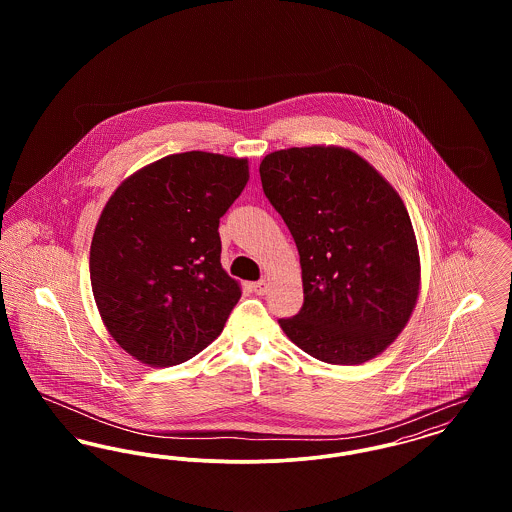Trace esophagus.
I'll list each match as a JSON object with an SVG mask.
<instances>
[{
    "label": "esophagus",
    "mask_w": 512,
    "mask_h": 512,
    "mask_svg": "<svg viewBox=\"0 0 512 512\" xmlns=\"http://www.w3.org/2000/svg\"><path fill=\"white\" fill-rule=\"evenodd\" d=\"M251 288H253V292L257 293V295H265L268 290V282L267 280H259V282H255Z\"/></svg>",
    "instance_id": "1"
}]
</instances>
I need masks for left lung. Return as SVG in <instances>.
Here are the masks:
<instances>
[{
  "instance_id": "8db88e82",
  "label": "left lung",
  "mask_w": 512,
  "mask_h": 512,
  "mask_svg": "<svg viewBox=\"0 0 512 512\" xmlns=\"http://www.w3.org/2000/svg\"><path fill=\"white\" fill-rule=\"evenodd\" d=\"M259 174L299 251L303 307L278 320L286 336L330 365H361L382 353L405 328L420 284L401 197L341 147L280 149Z\"/></svg>"
}]
</instances>
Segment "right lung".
<instances>
[{
    "label": "right lung",
    "mask_w": 512,
    "mask_h": 512,
    "mask_svg": "<svg viewBox=\"0 0 512 512\" xmlns=\"http://www.w3.org/2000/svg\"><path fill=\"white\" fill-rule=\"evenodd\" d=\"M247 178L245 159L188 151L132 174L107 201L90 247L92 292L138 361L180 365L222 332L242 292L220 265V217Z\"/></svg>",
    "instance_id": "right-lung-1"
}]
</instances>
